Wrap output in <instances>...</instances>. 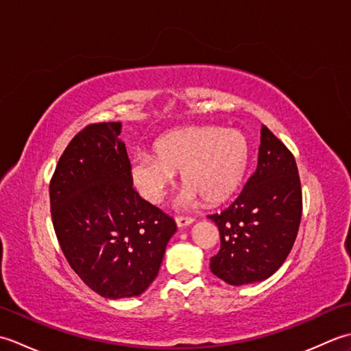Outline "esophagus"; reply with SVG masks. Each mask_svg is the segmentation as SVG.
I'll return each mask as SVG.
<instances>
[{
    "mask_svg": "<svg viewBox=\"0 0 351 351\" xmlns=\"http://www.w3.org/2000/svg\"><path fill=\"white\" fill-rule=\"evenodd\" d=\"M191 223H195V219H193V217H182V215H180V217H176V225H178V228L190 226Z\"/></svg>",
    "mask_w": 351,
    "mask_h": 351,
    "instance_id": "1",
    "label": "esophagus"
}]
</instances>
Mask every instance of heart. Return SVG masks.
Here are the masks:
<instances>
[{
  "mask_svg": "<svg viewBox=\"0 0 351 351\" xmlns=\"http://www.w3.org/2000/svg\"><path fill=\"white\" fill-rule=\"evenodd\" d=\"M249 156V141L240 130L189 126L164 134L155 141L154 154L134 156L131 181L141 197L160 205L176 171H182V205H196L200 197L217 205L241 185Z\"/></svg>",
  "mask_w": 351,
  "mask_h": 351,
  "instance_id": "b5f03b06",
  "label": "heart"
}]
</instances>
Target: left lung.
<instances>
[{
  "instance_id": "obj_1",
  "label": "left lung",
  "mask_w": 351,
  "mask_h": 351,
  "mask_svg": "<svg viewBox=\"0 0 351 351\" xmlns=\"http://www.w3.org/2000/svg\"><path fill=\"white\" fill-rule=\"evenodd\" d=\"M208 217L220 232L210 268L229 285L265 280L285 263L302 219L300 178L293 154L265 125L255 173L232 205Z\"/></svg>"
}]
</instances>
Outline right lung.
I'll use <instances>...</instances> for the list:
<instances>
[{"mask_svg": "<svg viewBox=\"0 0 351 351\" xmlns=\"http://www.w3.org/2000/svg\"><path fill=\"white\" fill-rule=\"evenodd\" d=\"M121 122L87 125L71 140L49 184L52 225L86 285L106 299L145 293L158 276L175 220L141 199L119 138Z\"/></svg>", "mask_w": 351, "mask_h": 351, "instance_id": "obj_1", "label": "right lung"}]
</instances>
